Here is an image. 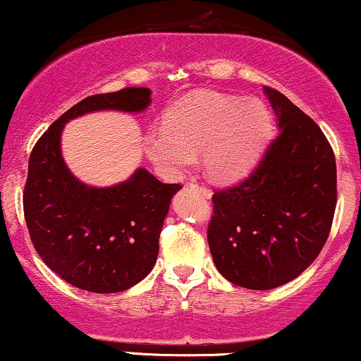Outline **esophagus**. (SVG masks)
Segmentation results:
<instances>
[{"mask_svg":"<svg viewBox=\"0 0 361 361\" xmlns=\"http://www.w3.org/2000/svg\"><path fill=\"white\" fill-rule=\"evenodd\" d=\"M190 186H192V188H197L198 192H200L202 195H204L205 198H210V197H212V190L207 188V186H204V185H198L197 181H192V183H190Z\"/></svg>","mask_w":361,"mask_h":361,"instance_id":"34e87169","label":"esophagus"}]
</instances>
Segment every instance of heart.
Here are the masks:
<instances>
[{"instance_id": "obj_1", "label": "heart", "mask_w": 361, "mask_h": 361, "mask_svg": "<svg viewBox=\"0 0 361 361\" xmlns=\"http://www.w3.org/2000/svg\"><path fill=\"white\" fill-rule=\"evenodd\" d=\"M270 130L263 103L198 91L166 111L163 127L149 128L144 149L156 168L171 178L183 175L195 154L204 151L207 175L231 183L255 166Z\"/></svg>"}]
</instances>
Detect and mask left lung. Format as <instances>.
<instances>
[{
	"label": "left lung",
	"instance_id": "left-lung-1",
	"mask_svg": "<svg viewBox=\"0 0 361 361\" xmlns=\"http://www.w3.org/2000/svg\"><path fill=\"white\" fill-rule=\"evenodd\" d=\"M279 120L241 183L212 195L207 239L215 267L239 287L288 283L317 258L336 210V159L326 135L280 91L264 86Z\"/></svg>",
	"mask_w": 361,
	"mask_h": 361
}]
</instances>
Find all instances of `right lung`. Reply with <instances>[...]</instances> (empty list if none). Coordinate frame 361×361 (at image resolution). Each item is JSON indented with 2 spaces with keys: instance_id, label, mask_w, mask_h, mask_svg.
I'll return each mask as SVG.
<instances>
[{
  "instance_id": "obj_1",
  "label": "right lung",
  "mask_w": 361,
  "mask_h": 361,
  "mask_svg": "<svg viewBox=\"0 0 361 361\" xmlns=\"http://www.w3.org/2000/svg\"><path fill=\"white\" fill-rule=\"evenodd\" d=\"M149 88L93 94L62 114L37 140L28 159L23 212L35 251L74 287L115 293L134 287L154 267L171 198L181 185L161 183L139 168L123 183H81L61 154L64 123L90 111L146 110Z\"/></svg>"
}]
</instances>
